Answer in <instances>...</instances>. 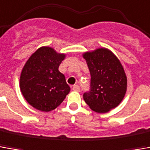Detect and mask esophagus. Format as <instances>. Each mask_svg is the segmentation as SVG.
<instances>
[{"instance_id":"34e87169","label":"esophagus","mask_w":150,"mask_h":150,"mask_svg":"<svg viewBox=\"0 0 150 150\" xmlns=\"http://www.w3.org/2000/svg\"><path fill=\"white\" fill-rule=\"evenodd\" d=\"M72 89L74 90V91H76V92H79L80 91V88H79V85H74L73 88H72Z\"/></svg>"}]
</instances>
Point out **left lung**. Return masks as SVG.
<instances>
[{"mask_svg": "<svg viewBox=\"0 0 150 150\" xmlns=\"http://www.w3.org/2000/svg\"><path fill=\"white\" fill-rule=\"evenodd\" d=\"M91 75L90 91L83 100L93 111L106 113L117 107L127 92L126 74L119 58L105 48L83 54Z\"/></svg>", "mask_w": 150, "mask_h": 150, "instance_id": "obj_1", "label": "left lung"}]
</instances>
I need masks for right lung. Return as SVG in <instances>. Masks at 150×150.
<instances>
[{
    "label": "right lung",
    "mask_w": 150,
    "mask_h": 150,
    "mask_svg": "<svg viewBox=\"0 0 150 150\" xmlns=\"http://www.w3.org/2000/svg\"><path fill=\"white\" fill-rule=\"evenodd\" d=\"M66 54L43 46L32 53L22 70L19 86L31 106L43 112L53 110L64 100L70 87L58 67Z\"/></svg>",
    "instance_id": "add662e5"
}]
</instances>
